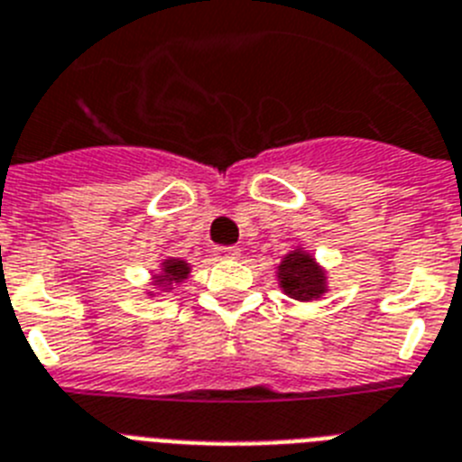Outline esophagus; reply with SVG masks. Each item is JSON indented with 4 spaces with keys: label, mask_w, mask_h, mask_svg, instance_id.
<instances>
[{
    "label": "esophagus",
    "mask_w": 462,
    "mask_h": 462,
    "mask_svg": "<svg viewBox=\"0 0 462 462\" xmlns=\"http://www.w3.org/2000/svg\"><path fill=\"white\" fill-rule=\"evenodd\" d=\"M216 255H218L220 260H235L242 255V251L236 246H218L216 248Z\"/></svg>",
    "instance_id": "obj_1"
}]
</instances>
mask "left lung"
I'll return each mask as SVG.
<instances>
[{
	"label": "left lung",
	"instance_id": "obj_1",
	"mask_svg": "<svg viewBox=\"0 0 462 462\" xmlns=\"http://www.w3.org/2000/svg\"><path fill=\"white\" fill-rule=\"evenodd\" d=\"M279 286L288 298L309 300L320 298L326 292V272L304 251H292L279 264Z\"/></svg>",
	"mask_w": 462,
	"mask_h": 462
}]
</instances>
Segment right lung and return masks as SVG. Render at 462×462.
<instances>
[{
    "label": "right lung",
    "instance_id": "right-lung-1",
    "mask_svg": "<svg viewBox=\"0 0 462 462\" xmlns=\"http://www.w3.org/2000/svg\"><path fill=\"white\" fill-rule=\"evenodd\" d=\"M188 274H190V267H188L186 260L170 258L162 263V274L155 276V283H164V286L181 283L183 279H188Z\"/></svg>",
    "mask_w": 462,
    "mask_h": 462
}]
</instances>
